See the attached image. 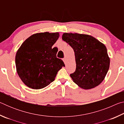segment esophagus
<instances>
[{"mask_svg":"<svg viewBox=\"0 0 124 124\" xmlns=\"http://www.w3.org/2000/svg\"><path fill=\"white\" fill-rule=\"evenodd\" d=\"M63 62H64V63L66 64V61H67V59H66V57H64L63 59Z\"/></svg>","mask_w":124,"mask_h":124,"instance_id":"1","label":"esophagus"}]
</instances>
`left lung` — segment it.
Listing matches in <instances>:
<instances>
[{
	"label": "left lung",
	"instance_id": "1",
	"mask_svg": "<svg viewBox=\"0 0 124 124\" xmlns=\"http://www.w3.org/2000/svg\"><path fill=\"white\" fill-rule=\"evenodd\" d=\"M63 40L74 51L76 70L70 76L81 89L97 86L104 79L110 65V58L104 44L91 35L64 33Z\"/></svg>",
	"mask_w": 124,
	"mask_h": 124
}]
</instances>
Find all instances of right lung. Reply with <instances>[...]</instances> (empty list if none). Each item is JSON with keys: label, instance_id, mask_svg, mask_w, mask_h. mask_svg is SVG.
Instances as JSON below:
<instances>
[{"label": "right lung", "instance_id": "obj_1", "mask_svg": "<svg viewBox=\"0 0 124 124\" xmlns=\"http://www.w3.org/2000/svg\"><path fill=\"white\" fill-rule=\"evenodd\" d=\"M60 33H38L28 38L17 51V73L27 86L41 89L54 81L57 72L65 65L56 57L52 46Z\"/></svg>", "mask_w": 124, "mask_h": 124}]
</instances>
